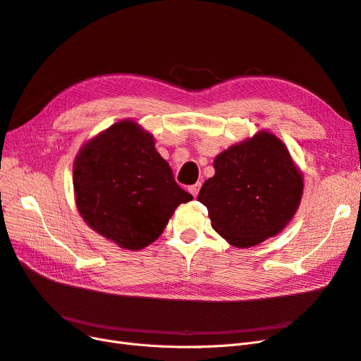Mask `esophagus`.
<instances>
[{"instance_id":"34e87169","label":"esophagus","mask_w":361,"mask_h":361,"mask_svg":"<svg viewBox=\"0 0 361 361\" xmlns=\"http://www.w3.org/2000/svg\"><path fill=\"white\" fill-rule=\"evenodd\" d=\"M200 187H202L200 182H197L195 185H191V187H190V192L194 195V197H197V194L200 191Z\"/></svg>"}]
</instances>
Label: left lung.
Wrapping results in <instances>:
<instances>
[{"label":"left lung","mask_w":361,"mask_h":361,"mask_svg":"<svg viewBox=\"0 0 361 361\" xmlns=\"http://www.w3.org/2000/svg\"><path fill=\"white\" fill-rule=\"evenodd\" d=\"M197 200L207 207L214 231L239 248L276 236L302 197V174L281 140L260 130L221 152Z\"/></svg>","instance_id":"8db88e82"}]
</instances>
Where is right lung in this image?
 <instances>
[{
	"label": "right lung",
	"instance_id": "obj_1",
	"mask_svg": "<svg viewBox=\"0 0 361 361\" xmlns=\"http://www.w3.org/2000/svg\"><path fill=\"white\" fill-rule=\"evenodd\" d=\"M76 207L94 232L120 248L141 250L192 195L173 178L149 133L120 120L80 149L73 164Z\"/></svg>",
	"mask_w": 361,
	"mask_h": 361
}]
</instances>
